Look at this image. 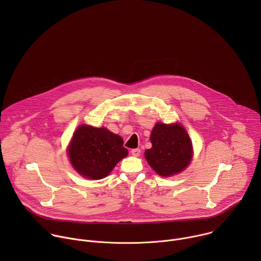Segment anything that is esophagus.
<instances>
[{"label":"esophagus","instance_id":"obj_1","mask_svg":"<svg viewBox=\"0 0 261 261\" xmlns=\"http://www.w3.org/2000/svg\"><path fill=\"white\" fill-rule=\"evenodd\" d=\"M131 154L134 157H138L140 155V150H139V148H133V150H131Z\"/></svg>","mask_w":261,"mask_h":261}]
</instances>
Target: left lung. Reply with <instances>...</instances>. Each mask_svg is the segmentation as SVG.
I'll use <instances>...</instances> for the list:
<instances>
[{
  "label": "left lung",
  "instance_id": "1",
  "mask_svg": "<svg viewBox=\"0 0 261 261\" xmlns=\"http://www.w3.org/2000/svg\"><path fill=\"white\" fill-rule=\"evenodd\" d=\"M152 147L144 153L150 166L162 176L180 172L192 158L190 137L179 124L157 123L151 134Z\"/></svg>",
  "mask_w": 261,
  "mask_h": 261
}]
</instances>
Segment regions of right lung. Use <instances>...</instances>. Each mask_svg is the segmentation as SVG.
I'll return each mask as SVG.
<instances>
[{
  "instance_id": "right-lung-1",
  "label": "right lung",
  "mask_w": 261,
  "mask_h": 261,
  "mask_svg": "<svg viewBox=\"0 0 261 261\" xmlns=\"http://www.w3.org/2000/svg\"><path fill=\"white\" fill-rule=\"evenodd\" d=\"M123 138L105 128L80 126L68 148L70 162L80 174L92 179L107 176L128 155Z\"/></svg>"
}]
</instances>
